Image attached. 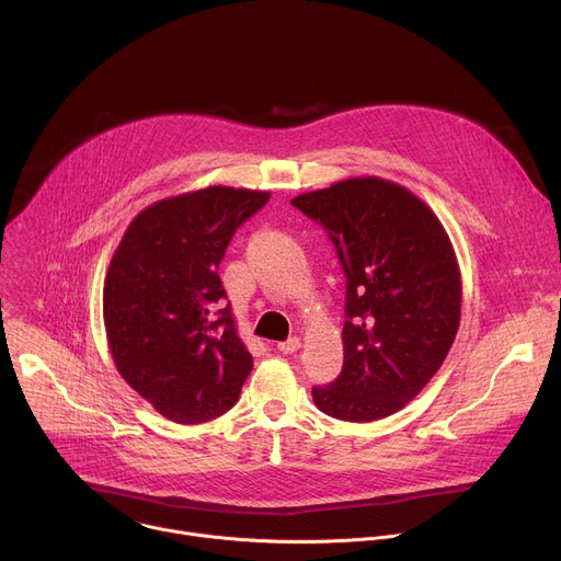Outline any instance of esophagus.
Segmentation results:
<instances>
[{"label":"esophagus","mask_w":561,"mask_h":561,"mask_svg":"<svg viewBox=\"0 0 561 561\" xmlns=\"http://www.w3.org/2000/svg\"><path fill=\"white\" fill-rule=\"evenodd\" d=\"M299 346H301V340H299V337H288L286 342H279V344H277L279 353H284V355H288V353H295Z\"/></svg>","instance_id":"obj_1"}]
</instances>
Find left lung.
Returning <instances> with one entry per match:
<instances>
[{
  "label": "left lung",
  "mask_w": 561,
  "mask_h": 561,
  "mask_svg": "<svg viewBox=\"0 0 561 561\" xmlns=\"http://www.w3.org/2000/svg\"><path fill=\"white\" fill-rule=\"evenodd\" d=\"M322 226L346 275L344 366L314 407L344 422L404 409L444 364L461 314V277L437 215L411 191L355 178L290 202Z\"/></svg>",
  "instance_id": "left-lung-1"
}]
</instances>
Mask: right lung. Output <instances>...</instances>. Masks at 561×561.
Returning <instances> with one entry per match:
<instances>
[{
  "mask_svg": "<svg viewBox=\"0 0 561 561\" xmlns=\"http://www.w3.org/2000/svg\"><path fill=\"white\" fill-rule=\"evenodd\" d=\"M271 193L210 186L141 210L104 282V327L119 375L178 424L234 407L253 368L217 275L234 230Z\"/></svg>",
  "mask_w": 561,
  "mask_h": 561,
  "instance_id": "1",
  "label": "right lung"
}]
</instances>
